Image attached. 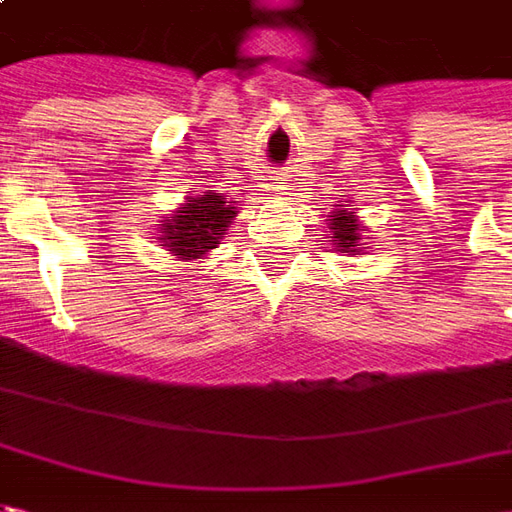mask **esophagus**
Segmentation results:
<instances>
[{"label": "esophagus", "mask_w": 512, "mask_h": 512, "mask_svg": "<svg viewBox=\"0 0 512 512\" xmlns=\"http://www.w3.org/2000/svg\"><path fill=\"white\" fill-rule=\"evenodd\" d=\"M274 189H280V186H274Z\"/></svg>", "instance_id": "34e87169"}]
</instances>
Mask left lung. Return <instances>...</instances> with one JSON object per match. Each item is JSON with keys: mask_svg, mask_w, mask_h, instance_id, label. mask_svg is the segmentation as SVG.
<instances>
[{"mask_svg": "<svg viewBox=\"0 0 512 512\" xmlns=\"http://www.w3.org/2000/svg\"><path fill=\"white\" fill-rule=\"evenodd\" d=\"M351 201L337 203V209L328 215V232H331V243L337 252H348V255H365V223L360 221V215L354 209H348Z\"/></svg>", "mask_w": 512, "mask_h": 512, "instance_id": "obj_1", "label": "left lung"}]
</instances>
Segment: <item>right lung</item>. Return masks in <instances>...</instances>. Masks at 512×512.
<instances>
[{"mask_svg": "<svg viewBox=\"0 0 512 512\" xmlns=\"http://www.w3.org/2000/svg\"><path fill=\"white\" fill-rule=\"evenodd\" d=\"M238 218V201L226 198L221 192L209 189L198 198H186L178 209L155 223L158 226V243L169 255L195 263L203 260L226 235L229 223Z\"/></svg>", "mask_w": 512, "mask_h": 512, "instance_id": "obj_1", "label": "right lung"}]
</instances>
